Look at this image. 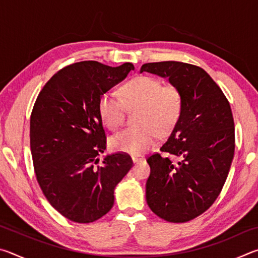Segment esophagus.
Segmentation results:
<instances>
[{"mask_svg":"<svg viewBox=\"0 0 258 258\" xmlns=\"http://www.w3.org/2000/svg\"><path fill=\"white\" fill-rule=\"evenodd\" d=\"M143 159H145V157L143 156H132V161L134 164L140 163V161H142Z\"/></svg>","mask_w":258,"mask_h":258,"instance_id":"esophagus-1","label":"esophagus"}]
</instances>
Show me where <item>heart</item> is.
<instances>
[{
	"label": "heart",
	"mask_w": 258,
	"mask_h": 258,
	"mask_svg": "<svg viewBox=\"0 0 258 258\" xmlns=\"http://www.w3.org/2000/svg\"><path fill=\"white\" fill-rule=\"evenodd\" d=\"M115 92H106L99 100V113L108 128L116 131L124 121L126 109H139L138 126L112 135L109 140L115 151L141 155L155 145L157 135L167 137L175 128L183 109L181 91L174 85H163L150 76H139Z\"/></svg>",
	"instance_id": "heart-1"
}]
</instances>
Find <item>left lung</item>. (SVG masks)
Instances as JSON below:
<instances>
[{
    "instance_id": "left-lung-1",
    "label": "left lung",
    "mask_w": 258,
    "mask_h": 258,
    "mask_svg": "<svg viewBox=\"0 0 258 258\" xmlns=\"http://www.w3.org/2000/svg\"><path fill=\"white\" fill-rule=\"evenodd\" d=\"M167 78L181 91L182 113L160 150L147 159L150 176L147 204L172 223L194 220L212 206L223 187L234 155V123L230 103L203 68L178 61L145 63L140 73Z\"/></svg>"
}]
</instances>
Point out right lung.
I'll list each match as a JSON object with an SVG mask.
<instances>
[{
    "label": "right lung",
    "instance_id": "1",
    "mask_svg": "<svg viewBox=\"0 0 258 258\" xmlns=\"http://www.w3.org/2000/svg\"><path fill=\"white\" fill-rule=\"evenodd\" d=\"M131 71L130 62L73 63L51 77L34 104L30 150L37 182L51 206L76 223L106 215L116 185L132 168L126 154L106 156L97 165L106 150L99 100Z\"/></svg>",
    "mask_w": 258,
    "mask_h": 258
}]
</instances>
